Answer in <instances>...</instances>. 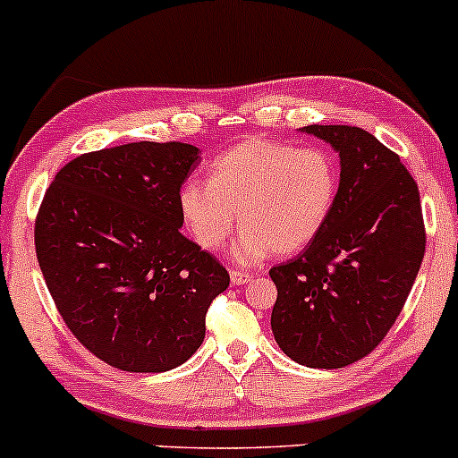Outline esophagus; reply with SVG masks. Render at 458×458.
I'll return each mask as SVG.
<instances>
[{"label":"esophagus","instance_id":"obj_1","mask_svg":"<svg viewBox=\"0 0 458 458\" xmlns=\"http://www.w3.org/2000/svg\"><path fill=\"white\" fill-rule=\"evenodd\" d=\"M230 282L234 284V286H243V284L251 282V276L250 273H243V271H230Z\"/></svg>","mask_w":458,"mask_h":458}]
</instances>
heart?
<instances>
[{
    "label": "heart",
    "mask_w": 458,
    "mask_h": 458,
    "mask_svg": "<svg viewBox=\"0 0 458 458\" xmlns=\"http://www.w3.org/2000/svg\"><path fill=\"white\" fill-rule=\"evenodd\" d=\"M340 189L338 161L320 146L250 138L208 165V182L191 178L178 191V211L202 250L233 233V259L243 267L273 254H295L323 233ZM240 217H235V213Z\"/></svg>",
    "instance_id": "b5f03b06"
}]
</instances>
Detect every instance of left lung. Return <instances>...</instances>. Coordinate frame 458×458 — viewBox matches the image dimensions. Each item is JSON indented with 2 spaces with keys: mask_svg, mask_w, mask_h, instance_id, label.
<instances>
[{
  "mask_svg": "<svg viewBox=\"0 0 458 458\" xmlns=\"http://www.w3.org/2000/svg\"><path fill=\"white\" fill-rule=\"evenodd\" d=\"M340 157V189L323 233L269 271L276 343L308 368H344L386 338L424 259L420 191L396 152L368 131L310 124Z\"/></svg>",
  "mask_w": 458,
  "mask_h": 458,
  "instance_id": "left-lung-1",
  "label": "left lung"
}]
</instances>
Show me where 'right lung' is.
Masks as SVG:
<instances>
[{
  "label": "right lung",
  "instance_id": "add662e5",
  "mask_svg": "<svg viewBox=\"0 0 458 458\" xmlns=\"http://www.w3.org/2000/svg\"><path fill=\"white\" fill-rule=\"evenodd\" d=\"M199 163L182 141L86 152L47 189L34 241L72 335L105 364L165 372L199 349L228 271L181 234L178 191Z\"/></svg>",
  "mask_w": 458,
  "mask_h": 458
}]
</instances>
